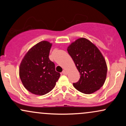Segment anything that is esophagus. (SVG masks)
Listing matches in <instances>:
<instances>
[{
  "label": "esophagus",
  "mask_w": 126,
  "mask_h": 126,
  "mask_svg": "<svg viewBox=\"0 0 126 126\" xmlns=\"http://www.w3.org/2000/svg\"><path fill=\"white\" fill-rule=\"evenodd\" d=\"M62 73H63V75H67V72H66V70H63V72H62Z\"/></svg>",
  "instance_id": "34e87169"
}]
</instances>
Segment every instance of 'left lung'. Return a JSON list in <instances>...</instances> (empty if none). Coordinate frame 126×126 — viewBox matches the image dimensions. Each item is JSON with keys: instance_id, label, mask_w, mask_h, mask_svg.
<instances>
[{"instance_id": "8db88e82", "label": "left lung", "mask_w": 126, "mask_h": 126, "mask_svg": "<svg viewBox=\"0 0 126 126\" xmlns=\"http://www.w3.org/2000/svg\"><path fill=\"white\" fill-rule=\"evenodd\" d=\"M67 50L80 73L79 81L73 83L74 87L86 94L99 90L106 79L107 66L97 47L88 39L80 38Z\"/></svg>"}]
</instances>
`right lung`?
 <instances>
[{"label": "right lung", "mask_w": 126, "mask_h": 126, "mask_svg": "<svg viewBox=\"0 0 126 126\" xmlns=\"http://www.w3.org/2000/svg\"><path fill=\"white\" fill-rule=\"evenodd\" d=\"M51 43L43 41L28 50L19 66V77L26 89L32 94L43 95L54 88L60 76L49 59Z\"/></svg>", "instance_id": "right-lung-1"}]
</instances>
